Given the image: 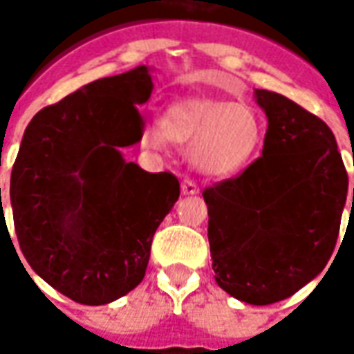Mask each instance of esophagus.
Here are the masks:
<instances>
[{"mask_svg":"<svg viewBox=\"0 0 354 354\" xmlns=\"http://www.w3.org/2000/svg\"><path fill=\"white\" fill-rule=\"evenodd\" d=\"M181 193L183 195H198V185L191 179H185L181 183Z\"/></svg>","mask_w":354,"mask_h":354,"instance_id":"esophagus-1","label":"esophagus"}]
</instances>
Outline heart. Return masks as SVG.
I'll list each match as a JSON object with an SVG mask.
<instances>
[{"label": "heart", "mask_w": 354, "mask_h": 354, "mask_svg": "<svg viewBox=\"0 0 354 354\" xmlns=\"http://www.w3.org/2000/svg\"><path fill=\"white\" fill-rule=\"evenodd\" d=\"M167 140L189 147V163L209 177H230L246 169L264 142V120L258 112L228 100L187 98L171 104L161 126L145 131L151 147Z\"/></svg>", "instance_id": "heart-1"}]
</instances>
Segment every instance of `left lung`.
<instances>
[{
    "instance_id": "1",
    "label": "left lung",
    "mask_w": 354,
    "mask_h": 354,
    "mask_svg": "<svg viewBox=\"0 0 354 354\" xmlns=\"http://www.w3.org/2000/svg\"><path fill=\"white\" fill-rule=\"evenodd\" d=\"M254 98L268 118L262 157L203 197L216 283L240 301L270 306L327 266L348 177L321 118L278 92L256 90Z\"/></svg>"
}]
</instances>
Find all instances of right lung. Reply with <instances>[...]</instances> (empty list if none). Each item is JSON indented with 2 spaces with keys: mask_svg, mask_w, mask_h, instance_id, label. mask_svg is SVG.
I'll return each instance as SVG.
<instances>
[{
  "mask_svg": "<svg viewBox=\"0 0 354 354\" xmlns=\"http://www.w3.org/2000/svg\"><path fill=\"white\" fill-rule=\"evenodd\" d=\"M151 90L147 66L106 76L37 112L23 133L9 187L15 234L35 274L76 304H110L142 281L179 198L175 175L120 151L142 140L138 106Z\"/></svg>",
  "mask_w": 354,
  "mask_h": 354,
  "instance_id": "right-lung-1",
  "label": "right lung"
}]
</instances>
